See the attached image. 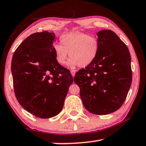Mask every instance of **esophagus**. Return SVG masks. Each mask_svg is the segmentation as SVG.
Here are the masks:
<instances>
[{
  "label": "esophagus",
  "instance_id": "obj_1",
  "mask_svg": "<svg viewBox=\"0 0 146 146\" xmlns=\"http://www.w3.org/2000/svg\"><path fill=\"white\" fill-rule=\"evenodd\" d=\"M75 73H76L75 70H71V75H72L73 76H74L75 75Z\"/></svg>",
  "mask_w": 146,
  "mask_h": 146
}]
</instances>
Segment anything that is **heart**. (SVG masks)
Instances as JSON below:
<instances>
[{
	"mask_svg": "<svg viewBox=\"0 0 146 146\" xmlns=\"http://www.w3.org/2000/svg\"><path fill=\"white\" fill-rule=\"evenodd\" d=\"M60 44H55L53 51L56 62L61 66L68 62L70 68L79 66L87 67L95 60L99 50V42L97 37L81 32H71L60 38ZM69 55H68V54Z\"/></svg>",
	"mask_w": 146,
	"mask_h": 146,
	"instance_id": "1",
	"label": "heart"
}]
</instances>
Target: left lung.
Returning <instances> with one entry per match:
<instances>
[{
  "instance_id": "8db88e82",
  "label": "left lung",
  "mask_w": 146,
  "mask_h": 146,
  "mask_svg": "<svg viewBox=\"0 0 146 146\" xmlns=\"http://www.w3.org/2000/svg\"><path fill=\"white\" fill-rule=\"evenodd\" d=\"M97 35V57L76 72L74 81L80 88L86 110L104 115L118 110L127 97L132 81L131 55L127 46L113 31L104 29Z\"/></svg>"
}]
</instances>
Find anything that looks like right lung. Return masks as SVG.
Wrapping results in <instances>:
<instances>
[{
	"label": "right lung",
	"mask_w": 146,
	"mask_h": 146,
	"mask_svg": "<svg viewBox=\"0 0 146 146\" xmlns=\"http://www.w3.org/2000/svg\"><path fill=\"white\" fill-rule=\"evenodd\" d=\"M55 38L46 31L31 34L16 49L11 61L17 100L27 111L42 118L60 113L73 82L70 70L55 60Z\"/></svg>",
	"instance_id": "add662e5"
}]
</instances>
